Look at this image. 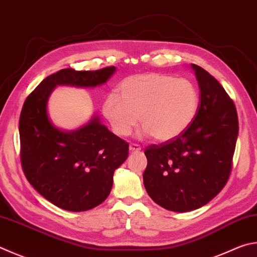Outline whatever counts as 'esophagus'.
<instances>
[{"label": "esophagus", "mask_w": 257, "mask_h": 257, "mask_svg": "<svg viewBox=\"0 0 257 257\" xmlns=\"http://www.w3.org/2000/svg\"><path fill=\"white\" fill-rule=\"evenodd\" d=\"M141 146H139V145H137V144H130V146H129V151L130 152H133V153H138V152H141Z\"/></svg>", "instance_id": "1"}]
</instances>
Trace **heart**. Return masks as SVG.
Returning <instances> with one entry per match:
<instances>
[{
  "mask_svg": "<svg viewBox=\"0 0 257 257\" xmlns=\"http://www.w3.org/2000/svg\"><path fill=\"white\" fill-rule=\"evenodd\" d=\"M119 95L111 93L103 113L113 132L127 137L139 123L144 134L169 142L183 134L197 115L200 95L194 84L161 73L133 75L120 83Z\"/></svg>",
  "mask_w": 257,
  "mask_h": 257,
  "instance_id": "obj_1",
  "label": "heart"
}]
</instances>
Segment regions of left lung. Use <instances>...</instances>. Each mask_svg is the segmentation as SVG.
Listing matches in <instances>:
<instances>
[{"mask_svg":"<svg viewBox=\"0 0 257 257\" xmlns=\"http://www.w3.org/2000/svg\"><path fill=\"white\" fill-rule=\"evenodd\" d=\"M200 104L192 123L179 137L145 149L144 185L161 207L185 212L207 204L229 179L238 116L225 88L202 67L192 64Z\"/></svg>","mask_w":257,"mask_h":257,"instance_id":"obj_1","label":"left lung"}]
</instances>
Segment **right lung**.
I'll use <instances>...</instances> for the list:
<instances>
[{
    "mask_svg": "<svg viewBox=\"0 0 257 257\" xmlns=\"http://www.w3.org/2000/svg\"><path fill=\"white\" fill-rule=\"evenodd\" d=\"M114 71V66L60 69L46 77L23 103L19 120L23 173L37 192L64 210L85 211L103 202L115 169L127 160L129 145L97 116L76 132L55 128L47 114L48 97L56 85L96 86Z\"/></svg>",
    "mask_w": 257,
    "mask_h": 257,
    "instance_id": "add662e5",
    "label": "right lung"
}]
</instances>
